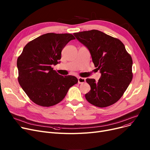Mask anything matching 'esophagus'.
Returning <instances> with one entry per match:
<instances>
[{
    "instance_id": "34e87169",
    "label": "esophagus",
    "mask_w": 150,
    "mask_h": 150,
    "mask_svg": "<svg viewBox=\"0 0 150 150\" xmlns=\"http://www.w3.org/2000/svg\"><path fill=\"white\" fill-rule=\"evenodd\" d=\"M86 81V79L84 78H82V77H79L78 78V83L79 84H82L84 83Z\"/></svg>"
}]
</instances>
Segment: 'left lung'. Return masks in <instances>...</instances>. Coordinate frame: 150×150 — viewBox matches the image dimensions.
<instances>
[{
    "label": "left lung",
    "mask_w": 150,
    "mask_h": 150,
    "mask_svg": "<svg viewBox=\"0 0 150 150\" xmlns=\"http://www.w3.org/2000/svg\"><path fill=\"white\" fill-rule=\"evenodd\" d=\"M74 35L89 49L92 61L100 70L98 82L87 78L91 91L86 99L99 108L111 106L119 100L132 79V59L119 39L97 30L75 33Z\"/></svg>",
    "instance_id": "left-lung-1"
}]
</instances>
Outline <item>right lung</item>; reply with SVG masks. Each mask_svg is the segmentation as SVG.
Returning a JSON list of instances; mask_svg holds the SVG:
<instances>
[{
  "label": "right lung",
  "instance_id": "add662e5",
  "mask_svg": "<svg viewBox=\"0 0 150 150\" xmlns=\"http://www.w3.org/2000/svg\"><path fill=\"white\" fill-rule=\"evenodd\" d=\"M75 39L72 34L49 33L24 47L17 60L18 81L35 104L44 107L58 104L78 83L75 76L60 75L52 67L59 63L66 45Z\"/></svg>",
  "mask_w": 150,
  "mask_h": 150
}]
</instances>
